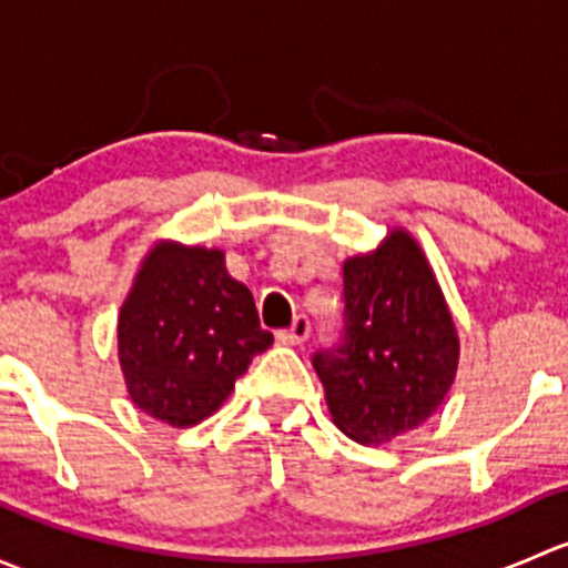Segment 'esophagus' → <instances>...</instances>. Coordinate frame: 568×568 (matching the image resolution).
I'll use <instances>...</instances> for the list:
<instances>
[{
    "instance_id": "1",
    "label": "esophagus",
    "mask_w": 568,
    "mask_h": 568,
    "mask_svg": "<svg viewBox=\"0 0 568 568\" xmlns=\"http://www.w3.org/2000/svg\"><path fill=\"white\" fill-rule=\"evenodd\" d=\"M307 335H311V321H307L305 316H296L294 324H291L288 329L277 332V341L288 343V346H302V343L307 341Z\"/></svg>"
}]
</instances>
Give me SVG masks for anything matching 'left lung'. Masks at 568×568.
<instances>
[{"label":"left lung","mask_w":568,"mask_h":568,"mask_svg":"<svg viewBox=\"0 0 568 568\" xmlns=\"http://www.w3.org/2000/svg\"><path fill=\"white\" fill-rule=\"evenodd\" d=\"M343 343L313 357L332 423L359 445L423 426L459 371V332L426 252L406 227L343 263Z\"/></svg>","instance_id":"left-lung-1"}]
</instances>
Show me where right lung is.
Segmentation results:
<instances>
[{
    "instance_id": "obj_1",
    "label": "right lung",
    "mask_w": 568,
    "mask_h": 568,
    "mask_svg": "<svg viewBox=\"0 0 568 568\" xmlns=\"http://www.w3.org/2000/svg\"><path fill=\"white\" fill-rule=\"evenodd\" d=\"M225 252L162 239L148 250L118 316L131 404L173 428L214 415L252 357L272 346Z\"/></svg>"
}]
</instances>
